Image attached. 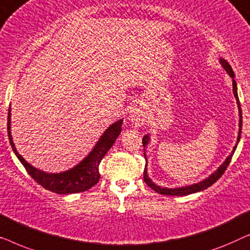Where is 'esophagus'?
I'll use <instances>...</instances> for the list:
<instances>
[{
  "label": "esophagus",
  "mask_w": 250,
  "mask_h": 250,
  "mask_svg": "<svg viewBox=\"0 0 250 250\" xmlns=\"http://www.w3.org/2000/svg\"><path fill=\"white\" fill-rule=\"evenodd\" d=\"M129 121L136 126H141L146 121V110L138 104H132L129 108Z\"/></svg>",
  "instance_id": "obj_1"
}]
</instances>
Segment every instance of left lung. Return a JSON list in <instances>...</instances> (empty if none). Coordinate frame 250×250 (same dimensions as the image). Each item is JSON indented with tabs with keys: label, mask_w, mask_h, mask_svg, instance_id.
I'll list each match as a JSON object with an SVG mask.
<instances>
[{
	"label": "left lung",
	"mask_w": 250,
	"mask_h": 250,
	"mask_svg": "<svg viewBox=\"0 0 250 250\" xmlns=\"http://www.w3.org/2000/svg\"><path fill=\"white\" fill-rule=\"evenodd\" d=\"M220 63L222 64V67L224 68L225 71H227V73L230 75V77L232 78V86H233V94H234V97H235V100H237V104H238V109H239V117H240V118H239V134H238V138H237V143H235V146H233V150H232V152L227 157V159L224 160V163L222 164V165L218 167V168L215 170L214 173H211L210 175L207 177V179L200 181V182H198V183L191 184V186L180 187V188H162L160 186H157V184L153 183L152 181H151V179H150V177H149L148 172H146V165L145 172H143V179H145V182L148 184V186L151 188L152 190H155L156 192H158L160 194H166V196H187V194H190V193L199 192V191H203L205 189H207V188H209L211 184H214L215 182H216V181L220 179L222 175H223V173L225 172V169H227V167L229 166V164H230V162H231L232 156H233L235 149H237L238 143H239V141H240V138H241L242 114H241L240 101H239V97H238L237 82H235V80H234L233 70H232V68H231L230 64H229L228 61L224 60L223 58H220ZM149 141H150V138H149L148 134L143 136L142 143H143V146H145V148H146V146H148ZM145 158H146V152H145Z\"/></svg>",
	"instance_id": "obj_1"
}]
</instances>
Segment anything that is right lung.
<instances>
[{
  "instance_id": "obj_1",
  "label": "right lung",
  "mask_w": 250,
  "mask_h": 250,
  "mask_svg": "<svg viewBox=\"0 0 250 250\" xmlns=\"http://www.w3.org/2000/svg\"><path fill=\"white\" fill-rule=\"evenodd\" d=\"M122 124L123 119H119V121L115 122L114 124L109 126L104 134L101 135V138L99 139L92 151L80 164L74 166L73 168L61 173H46L37 169L36 167L27 163L22 158V156L19 155V152L17 151L11 135V108H9L8 112V135L10 145H11V148L17 158L20 160V163L22 164L29 175L40 186L58 194L83 192V191L91 189L92 187L99 182V179H100L99 165H100L105 153L108 152V150L114 146L116 139L121 134Z\"/></svg>"
}]
</instances>
